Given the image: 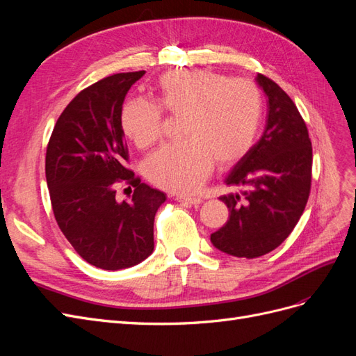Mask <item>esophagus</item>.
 <instances>
[{"instance_id": "obj_1", "label": "esophagus", "mask_w": 356, "mask_h": 356, "mask_svg": "<svg viewBox=\"0 0 356 356\" xmlns=\"http://www.w3.org/2000/svg\"><path fill=\"white\" fill-rule=\"evenodd\" d=\"M177 200L190 203V204H200L203 202L200 197H191V196H177Z\"/></svg>"}]
</instances>
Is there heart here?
I'll return each instance as SVG.
<instances>
[{"label":"heart","mask_w":356,"mask_h":356,"mask_svg":"<svg viewBox=\"0 0 356 356\" xmlns=\"http://www.w3.org/2000/svg\"><path fill=\"white\" fill-rule=\"evenodd\" d=\"M156 104L134 99L124 104L122 129L144 148L161 132V111L182 115L184 141L159 148L145 160L153 184L175 193L196 191L208 178L213 160L230 166L250 152L261 123L263 101L257 86L207 70H179L161 75Z\"/></svg>","instance_id":"1"}]
</instances>
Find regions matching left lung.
<instances>
[{
    "label": "left lung",
    "mask_w": 356,
    "mask_h": 356,
    "mask_svg": "<svg viewBox=\"0 0 356 356\" xmlns=\"http://www.w3.org/2000/svg\"><path fill=\"white\" fill-rule=\"evenodd\" d=\"M267 96V120L261 138L225 178V184L245 187L220 197L229 220L211 234L217 250L245 258L273 251L294 230L303 213L312 181V143L293 99L258 74Z\"/></svg>",
    "instance_id": "obj_1"
}]
</instances>
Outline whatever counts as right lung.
Instances as JSON below:
<instances>
[{
  "label": "right lung",
  "instance_id": "1",
  "mask_svg": "<svg viewBox=\"0 0 356 356\" xmlns=\"http://www.w3.org/2000/svg\"><path fill=\"white\" fill-rule=\"evenodd\" d=\"M144 74H114L81 90L62 111L47 145L46 179L59 229L83 260L104 270L152 255L154 217L166 200L126 168L123 102ZM123 181L134 187L129 202L115 197Z\"/></svg>",
  "mask_w": 356,
  "mask_h": 356
}]
</instances>
